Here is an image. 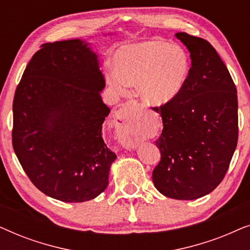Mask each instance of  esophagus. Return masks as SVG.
Segmentation results:
<instances>
[{"instance_id": "1", "label": "esophagus", "mask_w": 250, "mask_h": 250, "mask_svg": "<svg viewBox=\"0 0 250 250\" xmlns=\"http://www.w3.org/2000/svg\"><path fill=\"white\" fill-rule=\"evenodd\" d=\"M133 111L131 102H126L117 111V139L125 148H136L140 143L139 118Z\"/></svg>"}]
</instances>
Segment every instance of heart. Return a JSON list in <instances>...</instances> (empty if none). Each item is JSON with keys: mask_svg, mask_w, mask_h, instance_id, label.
Returning a JSON list of instances; mask_svg holds the SVG:
<instances>
[{"mask_svg": "<svg viewBox=\"0 0 250 250\" xmlns=\"http://www.w3.org/2000/svg\"><path fill=\"white\" fill-rule=\"evenodd\" d=\"M115 71L108 82L118 91L126 85H139L143 100L163 105L174 100L187 83L190 73L189 57L182 47L162 41L122 47L115 56Z\"/></svg>", "mask_w": 250, "mask_h": 250, "instance_id": "b5f03b06", "label": "heart"}]
</instances>
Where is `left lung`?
Listing matches in <instances>:
<instances>
[{
	"label": "left lung",
	"mask_w": 250,
	"mask_h": 250,
	"mask_svg": "<svg viewBox=\"0 0 250 250\" xmlns=\"http://www.w3.org/2000/svg\"><path fill=\"white\" fill-rule=\"evenodd\" d=\"M175 36L189 50L191 67L179 95L153 107L163 132L156 141L162 158L152 181L164 196L192 200L211 192L228 172L238 143V97L208 41L187 33Z\"/></svg>",
	"instance_id": "8db88e82"
}]
</instances>
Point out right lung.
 I'll use <instances>...</instances> for the list:
<instances>
[{
  "label": "right lung",
  "instance_id": "add662e5",
  "mask_svg": "<svg viewBox=\"0 0 250 250\" xmlns=\"http://www.w3.org/2000/svg\"><path fill=\"white\" fill-rule=\"evenodd\" d=\"M13 99L12 146L40 191L64 203L91 200L108 186L116 153L102 138L110 112L97 56L80 40L45 43Z\"/></svg>",
  "mask_w": 250,
  "mask_h": 250
}]
</instances>
